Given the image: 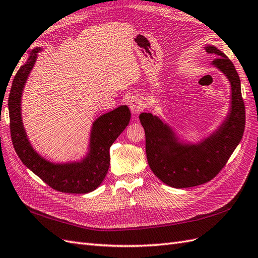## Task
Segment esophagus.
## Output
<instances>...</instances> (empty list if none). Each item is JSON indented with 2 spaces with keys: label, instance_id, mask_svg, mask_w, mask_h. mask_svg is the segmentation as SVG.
Wrapping results in <instances>:
<instances>
[{
  "label": "esophagus",
  "instance_id": "34e87169",
  "mask_svg": "<svg viewBox=\"0 0 258 258\" xmlns=\"http://www.w3.org/2000/svg\"><path fill=\"white\" fill-rule=\"evenodd\" d=\"M128 107L131 109V112L134 115L140 114V112H142L145 108V105L143 103V100L140 97H133L128 101Z\"/></svg>",
  "mask_w": 258,
  "mask_h": 258
}]
</instances>
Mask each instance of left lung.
Here are the masks:
<instances>
[{
    "label": "left lung",
    "mask_w": 258,
    "mask_h": 258,
    "mask_svg": "<svg viewBox=\"0 0 258 258\" xmlns=\"http://www.w3.org/2000/svg\"><path fill=\"white\" fill-rule=\"evenodd\" d=\"M203 48L219 57L210 66L222 73L230 84L229 110L220 124L202 140L190 142L160 115H140L149 167L158 179L174 188L197 186L214 179L240 144L245 127L241 81L234 65L215 45L206 43Z\"/></svg>",
    "instance_id": "left-lung-1"
}]
</instances>
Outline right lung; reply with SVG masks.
<instances>
[{"label": "right lung", "mask_w": 258, "mask_h": 258, "mask_svg": "<svg viewBox=\"0 0 258 258\" xmlns=\"http://www.w3.org/2000/svg\"><path fill=\"white\" fill-rule=\"evenodd\" d=\"M43 49L29 51L28 58L19 68L12 83L9 97L12 142L19 159L36 175L58 192L86 194L100 186L110 166V147L130 123L127 105H120L92 122L87 150L78 160L53 162L32 146L22 118V96L26 83Z\"/></svg>", "instance_id": "add662e5"}]
</instances>
